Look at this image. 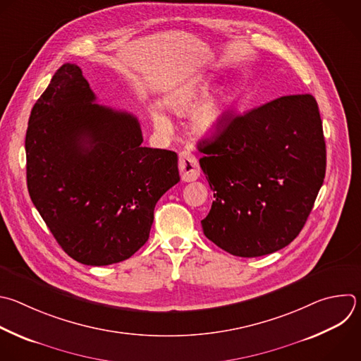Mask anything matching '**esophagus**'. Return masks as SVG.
<instances>
[{"mask_svg": "<svg viewBox=\"0 0 361 361\" xmlns=\"http://www.w3.org/2000/svg\"><path fill=\"white\" fill-rule=\"evenodd\" d=\"M178 169L181 173V180L188 183L200 177V164L197 159L190 152H181L178 159Z\"/></svg>", "mask_w": 361, "mask_h": 361, "instance_id": "34e87169", "label": "esophagus"}]
</instances>
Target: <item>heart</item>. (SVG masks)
I'll return each mask as SVG.
<instances>
[{
	"label": "heart",
	"mask_w": 361,
	"mask_h": 361,
	"mask_svg": "<svg viewBox=\"0 0 361 361\" xmlns=\"http://www.w3.org/2000/svg\"><path fill=\"white\" fill-rule=\"evenodd\" d=\"M215 87V79L209 76H200L191 79L173 90L167 99V107L177 116H187L205 100ZM238 93L232 87H224L216 94L211 96L202 103L190 120V133L197 139H214L228 125L229 114L236 103ZM154 126L166 132L171 128L170 118L160 110L153 111Z\"/></svg>",
	"instance_id": "obj_1"
}]
</instances>
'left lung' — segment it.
I'll return each mask as SVG.
<instances>
[{
    "mask_svg": "<svg viewBox=\"0 0 361 361\" xmlns=\"http://www.w3.org/2000/svg\"><path fill=\"white\" fill-rule=\"evenodd\" d=\"M200 166L214 198L204 235L231 255L276 252L302 231L326 173V143L316 99L289 94L245 114H229L202 139Z\"/></svg>",
    "mask_w": 361,
    "mask_h": 361,
    "instance_id": "left-lung-1",
    "label": "left lung"
}]
</instances>
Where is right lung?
<instances>
[{"label":"right lung","instance_id":"right-lung-1","mask_svg":"<svg viewBox=\"0 0 361 361\" xmlns=\"http://www.w3.org/2000/svg\"><path fill=\"white\" fill-rule=\"evenodd\" d=\"M94 100L78 65L55 72L28 120L27 184L61 248L104 267L146 244L154 207L180 176L174 152L142 146L133 114Z\"/></svg>","mask_w":361,"mask_h":361}]
</instances>
